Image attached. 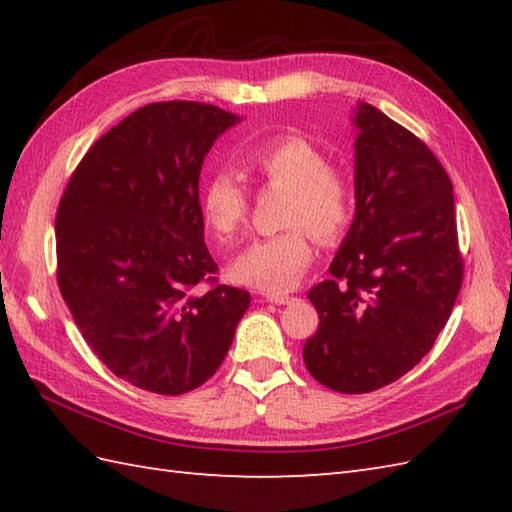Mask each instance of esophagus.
<instances>
[{
    "label": "esophagus",
    "instance_id": "obj_1",
    "mask_svg": "<svg viewBox=\"0 0 512 512\" xmlns=\"http://www.w3.org/2000/svg\"><path fill=\"white\" fill-rule=\"evenodd\" d=\"M266 301L277 303V306H281V303H290L292 297L286 295V292H266Z\"/></svg>",
    "mask_w": 512,
    "mask_h": 512
}]
</instances>
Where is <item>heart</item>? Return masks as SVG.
I'll return each instance as SVG.
<instances>
[{
    "label": "heart",
    "instance_id": "heart-1",
    "mask_svg": "<svg viewBox=\"0 0 512 512\" xmlns=\"http://www.w3.org/2000/svg\"><path fill=\"white\" fill-rule=\"evenodd\" d=\"M248 167L268 187L286 189L281 213L284 233L257 239L231 264L237 284L284 292L295 288L312 264V235L323 244L339 239L352 222V184L341 169L328 165L321 147L303 136H279L248 156ZM206 228L220 242L242 231L248 217V193L233 173L217 171L200 195Z\"/></svg>",
    "mask_w": 512,
    "mask_h": 512
}]
</instances>
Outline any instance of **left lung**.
Wrapping results in <instances>:
<instances>
[{
	"label": "left lung",
	"mask_w": 512,
	"mask_h": 512,
	"mask_svg": "<svg viewBox=\"0 0 512 512\" xmlns=\"http://www.w3.org/2000/svg\"><path fill=\"white\" fill-rule=\"evenodd\" d=\"M356 213L330 275L308 292L312 378L367 394L416 367L462 288L453 184L433 151L374 105L354 110Z\"/></svg>",
	"instance_id": "obj_1"
}]
</instances>
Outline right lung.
<instances>
[{
	"label": "right lung",
	"mask_w": 512,
	"mask_h": 512,
	"mask_svg": "<svg viewBox=\"0 0 512 512\" xmlns=\"http://www.w3.org/2000/svg\"><path fill=\"white\" fill-rule=\"evenodd\" d=\"M235 123L206 103L140 107L90 147L59 202L57 281L74 323L112 374L154 394L206 383L250 306L246 290L215 284L198 191L204 156Z\"/></svg>",
	"instance_id": "obj_1"
}]
</instances>
